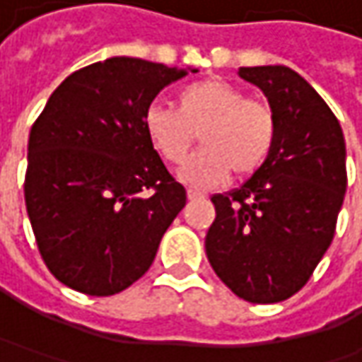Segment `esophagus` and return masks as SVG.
<instances>
[{
    "label": "esophagus",
    "instance_id": "obj_1",
    "mask_svg": "<svg viewBox=\"0 0 362 362\" xmlns=\"http://www.w3.org/2000/svg\"><path fill=\"white\" fill-rule=\"evenodd\" d=\"M205 195L203 193H199V191H193V189H189L187 191V199L189 202H197V199H203Z\"/></svg>",
    "mask_w": 362,
    "mask_h": 362
}]
</instances>
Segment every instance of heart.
Here are the masks:
<instances>
[{"mask_svg":"<svg viewBox=\"0 0 362 362\" xmlns=\"http://www.w3.org/2000/svg\"><path fill=\"white\" fill-rule=\"evenodd\" d=\"M145 132L163 159L181 165L202 130L203 148L181 167L179 179L193 189L219 185L233 171L238 177L254 173L268 159L276 119L266 103L245 98L242 88L219 78L183 86L177 110L153 105L146 108Z\"/></svg>","mask_w":362,"mask_h":362,"instance_id":"heart-1","label":"heart"}]
</instances>
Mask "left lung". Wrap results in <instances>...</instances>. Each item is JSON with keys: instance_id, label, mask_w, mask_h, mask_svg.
Listing matches in <instances>:
<instances>
[{"instance_id": "1", "label": "left lung", "mask_w": 362, "mask_h": 362, "mask_svg": "<svg viewBox=\"0 0 362 362\" xmlns=\"http://www.w3.org/2000/svg\"><path fill=\"white\" fill-rule=\"evenodd\" d=\"M268 98L276 139L242 187L214 195L205 252L221 282L254 304L282 302L308 282L334 238L346 191V146L337 117L288 66L240 68Z\"/></svg>"}]
</instances>
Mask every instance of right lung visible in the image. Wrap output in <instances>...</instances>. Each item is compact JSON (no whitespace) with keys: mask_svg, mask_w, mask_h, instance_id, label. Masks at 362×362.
<instances>
[{"mask_svg":"<svg viewBox=\"0 0 362 362\" xmlns=\"http://www.w3.org/2000/svg\"><path fill=\"white\" fill-rule=\"evenodd\" d=\"M189 72L197 70L112 56L66 78L34 122L25 207L40 254L68 288L112 296L134 284L185 207L143 119Z\"/></svg>","mask_w":362,"mask_h":362,"instance_id":"obj_1","label":"right lung"}]
</instances>
